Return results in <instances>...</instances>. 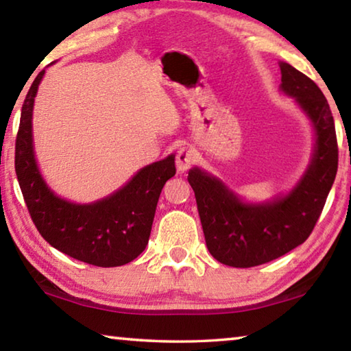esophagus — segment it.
<instances>
[{
    "label": "esophagus",
    "instance_id": "obj_1",
    "mask_svg": "<svg viewBox=\"0 0 351 351\" xmlns=\"http://www.w3.org/2000/svg\"><path fill=\"white\" fill-rule=\"evenodd\" d=\"M197 158H198V154H197V152L193 150V148H190V147H180L178 148V152H176V167H178V170L181 171H186V170H189L190 167H192V165L197 162Z\"/></svg>",
    "mask_w": 351,
    "mask_h": 351
}]
</instances>
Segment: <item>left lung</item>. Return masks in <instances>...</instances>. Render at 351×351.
<instances>
[{"label":"left lung","mask_w":351,"mask_h":351,"mask_svg":"<svg viewBox=\"0 0 351 351\" xmlns=\"http://www.w3.org/2000/svg\"><path fill=\"white\" fill-rule=\"evenodd\" d=\"M280 90L294 97L316 130L311 164L287 197L246 204L217 178L199 169L189 171L197 198L206 245L219 263L251 268L282 257L302 245L322 213L337 171L335 119L324 93L310 77L280 63Z\"/></svg>","instance_id":"obj_1"}]
</instances>
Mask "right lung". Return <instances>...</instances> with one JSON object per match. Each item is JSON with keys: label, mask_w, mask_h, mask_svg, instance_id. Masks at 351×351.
Segmentation results:
<instances>
[{"label": "right lung", "mask_w": 351, "mask_h": 351, "mask_svg": "<svg viewBox=\"0 0 351 351\" xmlns=\"http://www.w3.org/2000/svg\"><path fill=\"white\" fill-rule=\"evenodd\" d=\"M45 71L35 77L21 108L15 171L40 235L58 251L100 268L122 266L144 251L164 184L175 176V156L141 169L127 186L93 204L58 198L46 186L34 156V97Z\"/></svg>", "instance_id": "add662e5"}]
</instances>
